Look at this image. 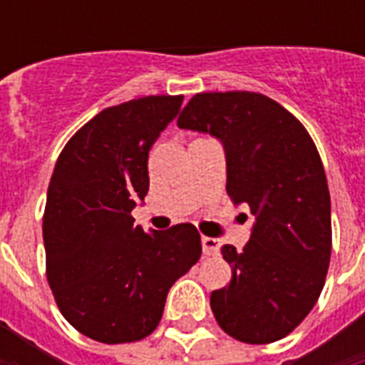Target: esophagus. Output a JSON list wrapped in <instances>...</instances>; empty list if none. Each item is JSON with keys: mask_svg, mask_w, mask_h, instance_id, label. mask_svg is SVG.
<instances>
[{"mask_svg": "<svg viewBox=\"0 0 365 365\" xmlns=\"http://www.w3.org/2000/svg\"><path fill=\"white\" fill-rule=\"evenodd\" d=\"M202 242V252L206 255H216L220 252V240L217 239H212V237H202L200 239Z\"/></svg>", "mask_w": 365, "mask_h": 365, "instance_id": "34e87169", "label": "esophagus"}]
</instances>
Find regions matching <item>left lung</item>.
Wrapping results in <instances>:
<instances>
[{"instance_id":"8db88e82","label":"left lung","mask_w":365,"mask_h":365,"mask_svg":"<svg viewBox=\"0 0 365 365\" xmlns=\"http://www.w3.org/2000/svg\"><path fill=\"white\" fill-rule=\"evenodd\" d=\"M178 126L223 143L227 195L255 216L242 252L222 246L233 274L212 292V312L237 341L282 339L317 305L331 255V200L317 145L286 108L248 91L195 94Z\"/></svg>"}]
</instances>
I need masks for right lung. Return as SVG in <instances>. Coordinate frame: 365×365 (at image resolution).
Masks as SVG:
<instances>
[{
  "label": "right lung",
  "mask_w": 365,
  "mask_h": 365,
  "mask_svg": "<svg viewBox=\"0 0 365 365\" xmlns=\"http://www.w3.org/2000/svg\"><path fill=\"white\" fill-rule=\"evenodd\" d=\"M182 102L166 94L106 108L54 165L43 214L48 286L66 320L106 345L148 337L202 252L191 223L145 233L130 216L148 195L149 149Z\"/></svg>",
  "instance_id": "obj_1"
}]
</instances>
